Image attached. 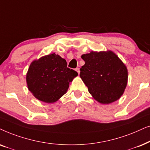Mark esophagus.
I'll return each mask as SVG.
<instances>
[{
	"label": "esophagus",
	"instance_id": "1",
	"mask_svg": "<svg viewBox=\"0 0 150 150\" xmlns=\"http://www.w3.org/2000/svg\"><path fill=\"white\" fill-rule=\"evenodd\" d=\"M75 71H76L77 72V73H78L79 75V73H80V71H79V68H77V69H75Z\"/></svg>",
	"mask_w": 150,
	"mask_h": 150
}]
</instances>
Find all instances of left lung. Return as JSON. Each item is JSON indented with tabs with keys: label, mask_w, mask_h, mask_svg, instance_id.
<instances>
[{
	"label": "left lung",
	"mask_w": 150,
	"mask_h": 150,
	"mask_svg": "<svg viewBox=\"0 0 150 150\" xmlns=\"http://www.w3.org/2000/svg\"><path fill=\"white\" fill-rule=\"evenodd\" d=\"M85 64L80 77L92 97L102 104L115 102L123 95L127 83V69L112 51H91L81 55Z\"/></svg>",
	"instance_id": "left-lung-1"
}]
</instances>
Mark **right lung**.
Masks as SVG:
<instances>
[{
    "mask_svg": "<svg viewBox=\"0 0 150 150\" xmlns=\"http://www.w3.org/2000/svg\"><path fill=\"white\" fill-rule=\"evenodd\" d=\"M78 75L67 67L66 59L55 53L35 59L26 75L29 91L38 100L54 103L67 93L69 83Z\"/></svg>",
    "mask_w": 150,
    "mask_h": 150,
    "instance_id": "add662e5",
    "label": "right lung"
}]
</instances>
